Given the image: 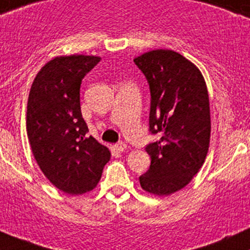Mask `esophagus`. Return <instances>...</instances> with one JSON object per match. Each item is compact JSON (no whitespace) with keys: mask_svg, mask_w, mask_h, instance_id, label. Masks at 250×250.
Listing matches in <instances>:
<instances>
[{"mask_svg":"<svg viewBox=\"0 0 250 250\" xmlns=\"http://www.w3.org/2000/svg\"><path fill=\"white\" fill-rule=\"evenodd\" d=\"M115 148H116L119 152H125V150L127 149V145H125V142H119V144L115 145Z\"/></svg>","mask_w":250,"mask_h":250,"instance_id":"obj_1","label":"esophagus"}]
</instances>
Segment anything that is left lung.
<instances>
[{
    "label": "left lung",
    "instance_id": "obj_1",
    "mask_svg": "<svg viewBox=\"0 0 250 250\" xmlns=\"http://www.w3.org/2000/svg\"><path fill=\"white\" fill-rule=\"evenodd\" d=\"M150 90L149 130L161 133L147 145L149 169L140 185L154 196L182 190L204 164L210 145L208 87L199 68L178 52L154 49L134 59Z\"/></svg>",
    "mask_w": 250,
    "mask_h": 250
}]
</instances>
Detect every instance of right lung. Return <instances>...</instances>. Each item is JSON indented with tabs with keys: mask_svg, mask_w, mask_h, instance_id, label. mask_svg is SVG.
<instances>
[{
	"mask_svg": "<svg viewBox=\"0 0 250 250\" xmlns=\"http://www.w3.org/2000/svg\"><path fill=\"white\" fill-rule=\"evenodd\" d=\"M100 60L56 57L41 67L29 91L26 127L33 155L49 182L68 194L94 190L110 160V150L86 136L81 111L82 79Z\"/></svg>",
	"mask_w": 250,
	"mask_h": 250,
	"instance_id": "add662e5",
	"label": "right lung"
}]
</instances>
